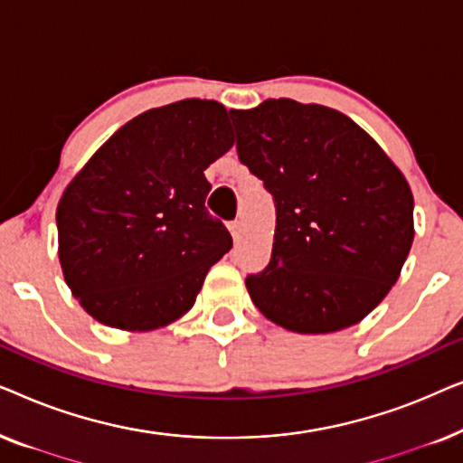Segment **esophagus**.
<instances>
[{"mask_svg": "<svg viewBox=\"0 0 463 463\" xmlns=\"http://www.w3.org/2000/svg\"><path fill=\"white\" fill-rule=\"evenodd\" d=\"M230 232H232L233 240H238L240 233H242V223H240V221H232V223H230Z\"/></svg>", "mask_w": 463, "mask_h": 463, "instance_id": "1", "label": "esophagus"}]
</instances>
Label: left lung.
<instances>
[{
  "mask_svg": "<svg viewBox=\"0 0 463 463\" xmlns=\"http://www.w3.org/2000/svg\"><path fill=\"white\" fill-rule=\"evenodd\" d=\"M238 157L274 195L268 268L246 276L265 318L301 335L356 325L390 293L413 244V194L344 113L293 99L230 111Z\"/></svg>",
  "mask_w": 463,
  "mask_h": 463,
  "instance_id": "1",
  "label": "left lung"
}]
</instances>
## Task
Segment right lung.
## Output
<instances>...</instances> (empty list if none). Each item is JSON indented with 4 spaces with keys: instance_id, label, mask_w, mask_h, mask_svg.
<instances>
[{
    "instance_id": "add662e5",
    "label": "right lung",
    "mask_w": 463,
    "mask_h": 463,
    "mask_svg": "<svg viewBox=\"0 0 463 463\" xmlns=\"http://www.w3.org/2000/svg\"><path fill=\"white\" fill-rule=\"evenodd\" d=\"M232 145L225 107L185 99L130 119L73 176L56 208L59 259L94 320L154 331L192 309L232 249L204 206V170Z\"/></svg>"
}]
</instances>
